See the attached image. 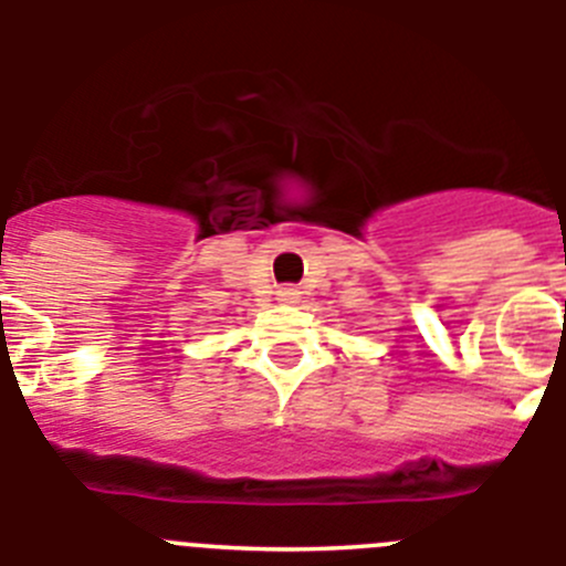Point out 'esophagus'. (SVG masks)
Masks as SVG:
<instances>
[{
  "label": "esophagus",
  "mask_w": 566,
  "mask_h": 566,
  "mask_svg": "<svg viewBox=\"0 0 566 566\" xmlns=\"http://www.w3.org/2000/svg\"><path fill=\"white\" fill-rule=\"evenodd\" d=\"M277 300H280V303H297V300H300V292H297V289H292V286L280 289V292H277Z\"/></svg>",
  "instance_id": "esophagus-1"
}]
</instances>
